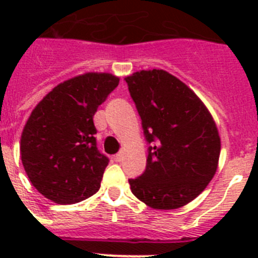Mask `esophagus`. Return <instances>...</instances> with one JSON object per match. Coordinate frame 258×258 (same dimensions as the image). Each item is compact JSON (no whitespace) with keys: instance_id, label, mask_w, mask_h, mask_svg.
<instances>
[{"instance_id":"1","label":"esophagus","mask_w":258,"mask_h":258,"mask_svg":"<svg viewBox=\"0 0 258 258\" xmlns=\"http://www.w3.org/2000/svg\"><path fill=\"white\" fill-rule=\"evenodd\" d=\"M115 160L116 161H121L122 160V152H117V154L115 155Z\"/></svg>"}]
</instances>
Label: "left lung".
<instances>
[{
	"label": "left lung",
	"mask_w": 258,
	"mask_h": 258,
	"mask_svg": "<svg viewBox=\"0 0 258 258\" xmlns=\"http://www.w3.org/2000/svg\"><path fill=\"white\" fill-rule=\"evenodd\" d=\"M125 81L150 143L146 170L129 179L132 192L154 209L181 208L216 174L217 125L200 98L166 71L143 70Z\"/></svg>",
	"instance_id": "obj_1"
}]
</instances>
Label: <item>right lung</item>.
<instances>
[{"label":"right lung","mask_w":258,"mask_h":258,"mask_svg":"<svg viewBox=\"0 0 258 258\" xmlns=\"http://www.w3.org/2000/svg\"><path fill=\"white\" fill-rule=\"evenodd\" d=\"M117 76L88 72L66 80L35 107L20 138V156L36 190L56 204L94 195L108 157L98 151L94 113L118 85Z\"/></svg>","instance_id":"add662e5"}]
</instances>
